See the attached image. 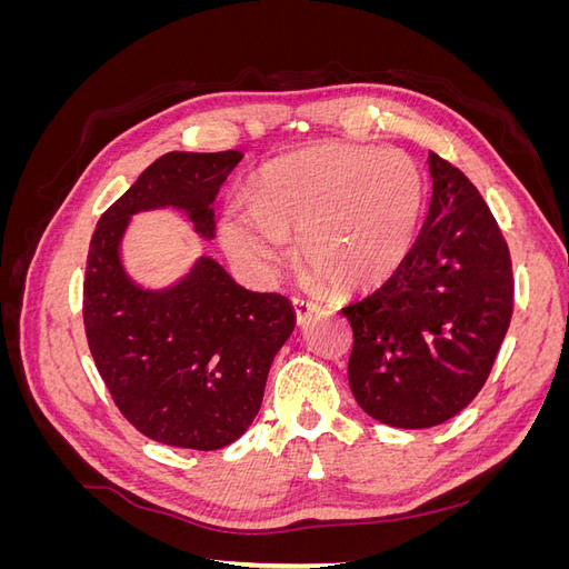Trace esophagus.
Wrapping results in <instances>:
<instances>
[{"label": "esophagus", "instance_id": "34e87169", "mask_svg": "<svg viewBox=\"0 0 569 569\" xmlns=\"http://www.w3.org/2000/svg\"><path fill=\"white\" fill-rule=\"evenodd\" d=\"M291 303H295V313H297V322H299V325H303L308 318H311L313 313H318V311H320V306H318V303H313V301H306V299H299V297L291 299Z\"/></svg>", "mask_w": 569, "mask_h": 569}]
</instances>
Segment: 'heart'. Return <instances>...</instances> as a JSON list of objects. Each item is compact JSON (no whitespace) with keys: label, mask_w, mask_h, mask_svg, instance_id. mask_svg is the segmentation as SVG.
I'll return each mask as SVG.
<instances>
[{"label":"heart","mask_w":569,"mask_h":569,"mask_svg":"<svg viewBox=\"0 0 569 569\" xmlns=\"http://www.w3.org/2000/svg\"><path fill=\"white\" fill-rule=\"evenodd\" d=\"M425 209V180L401 149L322 142L268 163L251 203L220 220L222 247L268 272L299 237L306 268L337 289L382 284L401 268Z\"/></svg>","instance_id":"obj_1"}]
</instances>
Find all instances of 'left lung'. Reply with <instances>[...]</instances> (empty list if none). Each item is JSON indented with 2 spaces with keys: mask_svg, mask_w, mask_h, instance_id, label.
I'll list each match as a JSON object with an SVG mask.
<instances>
[{
  "mask_svg": "<svg viewBox=\"0 0 569 569\" xmlns=\"http://www.w3.org/2000/svg\"><path fill=\"white\" fill-rule=\"evenodd\" d=\"M432 201L401 268L341 308L349 385L370 418L435 427L485 387L512 318V263L498 222L460 168L429 151Z\"/></svg>",
  "mask_w": 569,
  "mask_h": 569,
  "instance_id": "8db88e82",
  "label": "left lung"
}]
</instances>
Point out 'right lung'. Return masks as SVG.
Instances as JSON below:
<instances>
[{
    "label": "right lung",
    "instance_id": "obj_1",
    "mask_svg": "<svg viewBox=\"0 0 569 569\" xmlns=\"http://www.w3.org/2000/svg\"><path fill=\"white\" fill-rule=\"evenodd\" d=\"M239 161L234 149L166 153L101 213L90 242L82 320L94 366L123 418L178 449L216 451L247 432L295 308L278 291L239 287L209 256L176 287L140 289L118 244L132 213L161 206L182 209L211 239V203Z\"/></svg>",
    "mask_w": 569,
    "mask_h": 569
}]
</instances>
